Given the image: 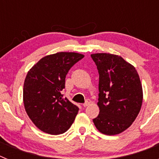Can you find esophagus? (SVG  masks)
<instances>
[{"label": "esophagus", "instance_id": "1", "mask_svg": "<svg viewBox=\"0 0 159 159\" xmlns=\"http://www.w3.org/2000/svg\"><path fill=\"white\" fill-rule=\"evenodd\" d=\"M90 103H91V100H90V99H87L86 102H84V104H83V106H84V107H88Z\"/></svg>", "mask_w": 159, "mask_h": 159}]
</instances>
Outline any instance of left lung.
<instances>
[{
    "mask_svg": "<svg viewBox=\"0 0 159 159\" xmlns=\"http://www.w3.org/2000/svg\"><path fill=\"white\" fill-rule=\"evenodd\" d=\"M99 71V116L93 119L99 132L115 135L127 130L141 109L143 88L135 67L110 53L91 55Z\"/></svg>",
    "mask_w": 159,
    "mask_h": 159,
    "instance_id": "obj_1",
    "label": "left lung"
}]
</instances>
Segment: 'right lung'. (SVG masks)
<instances>
[{
  "label": "right lung",
  "instance_id": "1",
  "mask_svg": "<svg viewBox=\"0 0 159 159\" xmlns=\"http://www.w3.org/2000/svg\"><path fill=\"white\" fill-rule=\"evenodd\" d=\"M84 57L80 53L64 52L48 55L28 71L23 89L25 109L42 131L63 134L75 120L79 107L64 99L61 91L70 68Z\"/></svg>",
  "mask_w": 159,
  "mask_h": 159
}]
</instances>
